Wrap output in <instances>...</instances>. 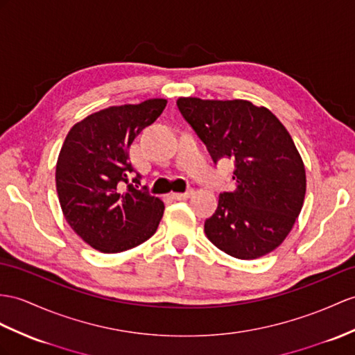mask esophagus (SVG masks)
Listing matches in <instances>:
<instances>
[{
    "label": "esophagus",
    "instance_id": "esophagus-1",
    "mask_svg": "<svg viewBox=\"0 0 355 355\" xmlns=\"http://www.w3.org/2000/svg\"><path fill=\"white\" fill-rule=\"evenodd\" d=\"M193 194V189H189V191L185 193H173V198H176V200H185L189 196Z\"/></svg>",
    "mask_w": 355,
    "mask_h": 355
}]
</instances>
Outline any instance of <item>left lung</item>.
Here are the masks:
<instances>
[{
  "mask_svg": "<svg viewBox=\"0 0 355 355\" xmlns=\"http://www.w3.org/2000/svg\"><path fill=\"white\" fill-rule=\"evenodd\" d=\"M178 108L214 162H235V191L221 193L205 221L211 243L250 261L277 248L292 230L306 196V168L288 129L250 101L179 98Z\"/></svg>",
  "mask_w": 355,
  "mask_h": 355,
  "instance_id": "1",
  "label": "left lung"
}]
</instances>
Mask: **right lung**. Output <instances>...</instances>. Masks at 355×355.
Returning a JSON list of instances; mask_svg holds the SVG:
<instances>
[{
	"instance_id": "obj_1",
	"label": "right lung",
	"mask_w": 355,
	"mask_h": 355,
	"mask_svg": "<svg viewBox=\"0 0 355 355\" xmlns=\"http://www.w3.org/2000/svg\"><path fill=\"white\" fill-rule=\"evenodd\" d=\"M166 99L108 107L75 123L60 150L55 187L69 226L101 253H120L158 229L164 202L129 184V148L153 123ZM140 176L132 180L140 184Z\"/></svg>"
}]
</instances>
